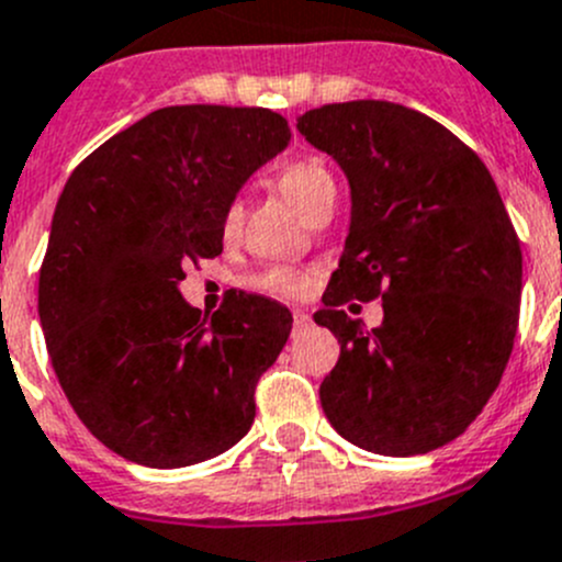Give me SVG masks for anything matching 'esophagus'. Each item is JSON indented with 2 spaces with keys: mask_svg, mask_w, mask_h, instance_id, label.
I'll return each mask as SVG.
<instances>
[{
  "mask_svg": "<svg viewBox=\"0 0 562 562\" xmlns=\"http://www.w3.org/2000/svg\"><path fill=\"white\" fill-rule=\"evenodd\" d=\"M307 326H310V315L304 313V310H293V329L302 331L307 329Z\"/></svg>",
  "mask_w": 562,
  "mask_h": 562,
  "instance_id": "34e87169",
  "label": "esophagus"
}]
</instances>
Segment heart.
<instances>
[{"label":"heart","mask_w":562,"mask_h":562,"mask_svg":"<svg viewBox=\"0 0 562 562\" xmlns=\"http://www.w3.org/2000/svg\"><path fill=\"white\" fill-rule=\"evenodd\" d=\"M277 187L285 194L288 203L296 211H302V214H307L321 198L335 192V181H331L329 170L313 159L291 161V165L282 167L280 176H277ZM238 222H241V209H238V203H233L225 214V231L233 233ZM310 282H313L310 274H299L293 269H274L266 277V288L285 293V296H302V293H307Z\"/></svg>","instance_id":"heart-1"}]
</instances>
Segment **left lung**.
Segmentation results:
<instances>
[{
    "instance_id": "8db88e82",
    "label": "left lung",
    "mask_w": 562,
    "mask_h": 562,
    "mask_svg": "<svg viewBox=\"0 0 562 562\" xmlns=\"http://www.w3.org/2000/svg\"><path fill=\"white\" fill-rule=\"evenodd\" d=\"M351 189L340 266L313 315L340 342L321 406L342 439L379 456L431 453L470 428L514 348L521 249L492 172L445 125L390 101L296 117ZM382 296L368 333L348 297Z\"/></svg>"
}]
</instances>
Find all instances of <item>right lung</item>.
<instances>
[{
	"label": "right lung",
	"instance_id": "1",
	"mask_svg": "<svg viewBox=\"0 0 562 562\" xmlns=\"http://www.w3.org/2000/svg\"><path fill=\"white\" fill-rule=\"evenodd\" d=\"M291 143L269 109L167 106L87 156L57 200L37 313L54 373L112 453L178 470L231 450L293 315L238 293L214 315L183 266L222 252L244 183Z\"/></svg>",
	"mask_w": 562,
	"mask_h": 562
}]
</instances>
